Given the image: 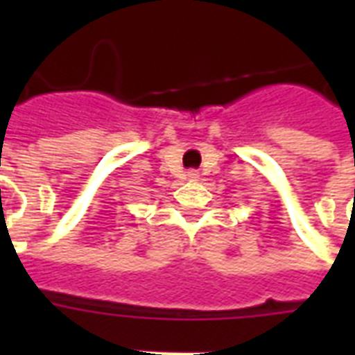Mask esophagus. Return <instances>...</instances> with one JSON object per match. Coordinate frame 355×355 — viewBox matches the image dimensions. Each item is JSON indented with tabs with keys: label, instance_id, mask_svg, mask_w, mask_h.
<instances>
[{
	"label": "esophagus",
	"instance_id": "1",
	"mask_svg": "<svg viewBox=\"0 0 355 355\" xmlns=\"http://www.w3.org/2000/svg\"><path fill=\"white\" fill-rule=\"evenodd\" d=\"M188 177L191 178V180H197V178H199V173H197V171H189Z\"/></svg>",
	"mask_w": 355,
	"mask_h": 355
}]
</instances>
